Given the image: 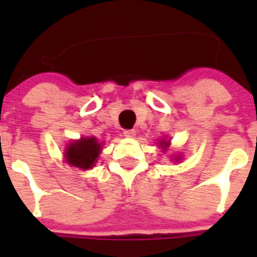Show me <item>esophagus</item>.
Segmentation results:
<instances>
[{
	"instance_id": "obj_1",
	"label": "esophagus",
	"mask_w": 257,
	"mask_h": 257,
	"mask_svg": "<svg viewBox=\"0 0 257 257\" xmlns=\"http://www.w3.org/2000/svg\"><path fill=\"white\" fill-rule=\"evenodd\" d=\"M123 135L126 136V138H134V136L136 135V131L134 130V128H131V130H124Z\"/></svg>"
}]
</instances>
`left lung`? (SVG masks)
<instances>
[{"label":"left lung","mask_w":257,"mask_h":257,"mask_svg":"<svg viewBox=\"0 0 257 257\" xmlns=\"http://www.w3.org/2000/svg\"><path fill=\"white\" fill-rule=\"evenodd\" d=\"M161 145H163V148H166V147H167V145H169V142L166 143L165 140H162V142H161Z\"/></svg>","instance_id":"left-lung-1"}]
</instances>
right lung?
<instances>
[{
    "mask_svg": "<svg viewBox=\"0 0 257 257\" xmlns=\"http://www.w3.org/2000/svg\"><path fill=\"white\" fill-rule=\"evenodd\" d=\"M101 145L95 138L81 139L79 142L72 143L67 148L65 160L69 165L78 169H91L96 162L97 156L100 154Z\"/></svg>",
    "mask_w": 257,
    "mask_h": 257,
    "instance_id": "obj_1",
    "label": "right lung"
}]
</instances>
